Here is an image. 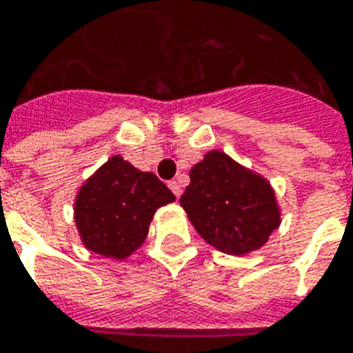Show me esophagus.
Masks as SVG:
<instances>
[{"mask_svg": "<svg viewBox=\"0 0 353 353\" xmlns=\"http://www.w3.org/2000/svg\"><path fill=\"white\" fill-rule=\"evenodd\" d=\"M169 190L173 191L176 199H179V196L182 195V185H180L179 180H171V182H169Z\"/></svg>", "mask_w": 353, "mask_h": 353, "instance_id": "obj_1", "label": "esophagus"}]
</instances>
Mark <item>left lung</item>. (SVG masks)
Returning <instances> with one entry per match:
<instances>
[{
  "mask_svg": "<svg viewBox=\"0 0 353 353\" xmlns=\"http://www.w3.org/2000/svg\"><path fill=\"white\" fill-rule=\"evenodd\" d=\"M190 179L180 204L202 239L221 252L241 256L256 250L280 225L269 182L225 152H208Z\"/></svg>",
  "mask_w": 353,
  "mask_h": 353,
  "instance_id": "left-lung-1",
  "label": "left lung"
}]
</instances>
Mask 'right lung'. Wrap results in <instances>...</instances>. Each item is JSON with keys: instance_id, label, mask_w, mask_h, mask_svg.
Segmentation results:
<instances>
[{"instance_id": "add662e5", "label": "right lung", "mask_w": 353, "mask_h": 353, "mask_svg": "<svg viewBox=\"0 0 353 353\" xmlns=\"http://www.w3.org/2000/svg\"><path fill=\"white\" fill-rule=\"evenodd\" d=\"M173 201L157 174L112 157L79 191L75 223L86 248L123 259L145 241L157 208Z\"/></svg>"}]
</instances>
